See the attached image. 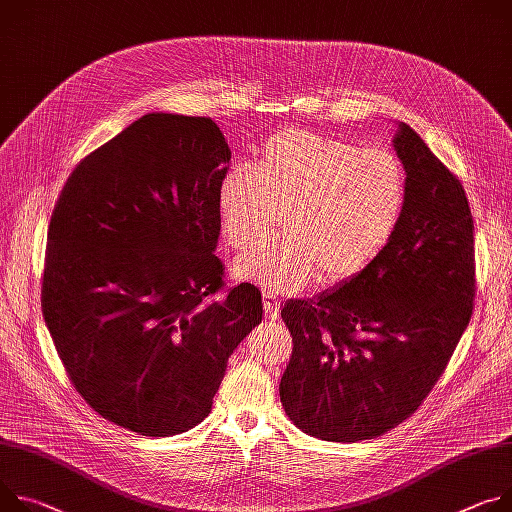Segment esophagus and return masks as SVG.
Instances as JSON below:
<instances>
[{
  "instance_id": "34e87169",
  "label": "esophagus",
  "mask_w": 512,
  "mask_h": 512,
  "mask_svg": "<svg viewBox=\"0 0 512 512\" xmlns=\"http://www.w3.org/2000/svg\"><path fill=\"white\" fill-rule=\"evenodd\" d=\"M263 308L269 318H277V314H280V300H277L273 292L263 294Z\"/></svg>"
}]
</instances>
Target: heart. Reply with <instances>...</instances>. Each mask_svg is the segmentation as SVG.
<instances>
[{
    "label": "heart",
    "instance_id": "b5f03b06",
    "mask_svg": "<svg viewBox=\"0 0 512 512\" xmlns=\"http://www.w3.org/2000/svg\"><path fill=\"white\" fill-rule=\"evenodd\" d=\"M402 206L404 171L392 153L304 130L271 138L251 175L232 171L220 188L224 237L239 251L262 240L285 210L291 235L237 261L239 275L271 290H298L320 267L357 273L386 247Z\"/></svg>",
    "mask_w": 512,
    "mask_h": 512
}]
</instances>
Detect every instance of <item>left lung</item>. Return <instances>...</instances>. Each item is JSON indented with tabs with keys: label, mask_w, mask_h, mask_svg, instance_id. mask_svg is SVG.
Returning <instances> with one entry per match:
<instances>
[{
	"label": "left lung",
	"mask_w": 512,
	"mask_h": 512,
	"mask_svg": "<svg viewBox=\"0 0 512 512\" xmlns=\"http://www.w3.org/2000/svg\"><path fill=\"white\" fill-rule=\"evenodd\" d=\"M392 143L406 171L394 235L343 284L282 308L294 343L282 406L324 441L374 439L406 421L474 310V220L463 185L408 124Z\"/></svg>",
	"instance_id": "obj_1"
}]
</instances>
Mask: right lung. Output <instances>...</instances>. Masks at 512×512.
<instances>
[{
  "label": "right lung",
  "mask_w": 512,
  "mask_h": 512,
  "mask_svg": "<svg viewBox=\"0 0 512 512\" xmlns=\"http://www.w3.org/2000/svg\"><path fill=\"white\" fill-rule=\"evenodd\" d=\"M228 161L210 118L145 114L73 169L51 216L44 322L81 398L138 435L202 423L263 316L214 255Z\"/></svg>",
  "instance_id": "obj_1"
}]
</instances>
